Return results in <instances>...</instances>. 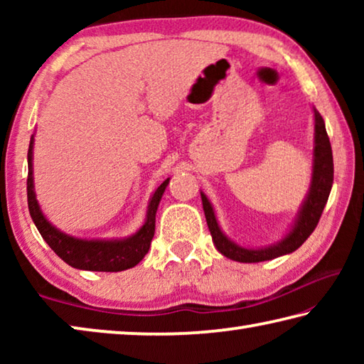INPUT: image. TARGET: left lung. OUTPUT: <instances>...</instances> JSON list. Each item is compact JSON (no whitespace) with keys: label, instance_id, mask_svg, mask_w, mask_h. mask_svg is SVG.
I'll return each instance as SVG.
<instances>
[{"label":"left lung","instance_id":"left-lung-1","mask_svg":"<svg viewBox=\"0 0 364 364\" xmlns=\"http://www.w3.org/2000/svg\"><path fill=\"white\" fill-rule=\"evenodd\" d=\"M315 110V149H313V175H311V186L306 199L299 212V218L295 221L292 231L279 241L278 244L269 245L267 249H245L241 245L234 244L228 239L223 231L220 230L215 218L213 208L204 193H200L202 205H204L205 220L210 230L215 247L218 249L225 257L231 258L234 262L241 263H257L264 260H273L276 257L291 254L297 250L304 244L308 236L315 231L321 213L328 202V197L332 188V180H334V162H332V149L328 133H326L324 120Z\"/></svg>","mask_w":364,"mask_h":364}]
</instances>
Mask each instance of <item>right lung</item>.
I'll return each mask as SVG.
<instances>
[{
	"label": "right lung",
	"instance_id": "add662e5",
	"mask_svg": "<svg viewBox=\"0 0 364 364\" xmlns=\"http://www.w3.org/2000/svg\"><path fill=\"white\" fill-rule=\"evenodd\" d=\"M32 154H33V136L28 146V176H27V200L28 212L32 217L36 230L40 231L41 237L51 247L56 255L78 269L88 271H123L136 267L143 260L147 250L151 247V241L156 231V212L159 202L170 178H167L156 193L151 197L149 207H147V217L144 225L139 231L127 239H115V241H86L77 239L56 230L41 213L38 202H36L33 191V168H32Z\"/></svg>",
	"mask_w": 364,
	"mask_h": 364
}]
</instances>
